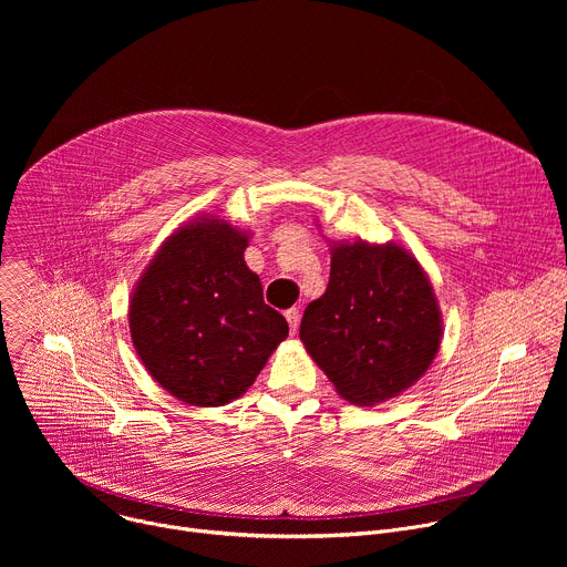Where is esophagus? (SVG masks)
<instances>
[{
    "label": "esophagus",
    "mask_w": 567,
    "mask_h": 567,
    "mask_svg": "<svg viewBox=\"0 0 567 567\" xmlns=\"http://www.w3.org/2000/svg\"><path fill=\"white\" fill-rule=\"evenodd\" d=\"M285 318H287V322H289L291 334H296V332H298V320H300V309H298V307L287 309V311H285Z\"/></svg>",
    "instance_id": "esophagus-1"
}]
</instances>
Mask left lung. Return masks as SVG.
I'll return each instance as SVG.
<instances>
[{"instance_id": "obj_1", "label": "left lung", "mask_w": 567, "mask_h": 567, "mask_svg": "<svg viewBox=\"0 0 567 567\" xmlns=\"http://www.w3.org/2000/svg\"><path fill=\"white\" fill-rule=\"evenodd\" d=\"M330 254V285L307 305L300 341L343 399L374 406L424 377L442 311L426 271L396 241H332Z\"/></svg>"}]
</instances>
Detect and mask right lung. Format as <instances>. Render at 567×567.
<instances>
[{"label": "right lung", "mask_w": 567, "mask_h": 567, "mask_svg": "<svg viewBox=\"0 0 567 567\" xmlns=\"http://www.w3.org/2000/svg\"><path fill=\"white\" fill-rule=\"evenodd\" d=\"M249 235L217 215L188 219L158 247L130 296L138 359L190 406H224L245 394L289 334L245 262Z\"/></svg>", "instance_id": "right-lung-1"}]
</instances>
